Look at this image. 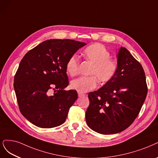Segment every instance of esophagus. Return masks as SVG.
<instances>
[{
  "instance_id": "obj_1",
  "label": "esophagus",
  "mask_w": 158,
  "mask_h": 158,
  "mask_svg": "<svg viewBox=\"0 0 158 158\" xmlns=\"http://www.w3.org/2000/svg\"><path fill=\"white\" fill-rule=\"evenodd\" d=\"M78 97H84V96H85V94H84L80 93V92H78Z\"/></svg>"
}]
</instances>
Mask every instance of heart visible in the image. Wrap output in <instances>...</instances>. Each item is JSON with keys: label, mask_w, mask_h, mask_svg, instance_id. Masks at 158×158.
<instances>
[{"label": "heart", "mask_w": 158, "mask_h": 158, "mask_svg": "<svg viewBox=\"0 0 158 158\" xmlns=\"http://www.w3.org/2000/svg\"><path fill=\"white\" fill-rule=\"evenodd\" d=\"M84 54L85 58L94 64L90 72V74L94 76L80 77L71 81V88L80 93H85L94 89L97 86V79L101 84L108 82L115 75L117 70L116 63L110 59V52L101 44H94L87 47ZM78 56H72L66 64L67 73L74 77L78 73Z\"/></svg>", "instance_id": "b5f03b06"}]
</instances>
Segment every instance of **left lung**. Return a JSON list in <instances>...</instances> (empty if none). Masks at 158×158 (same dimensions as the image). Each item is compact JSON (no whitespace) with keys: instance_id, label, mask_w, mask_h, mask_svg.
Returning <instances> with one entry per match:
<instances>
[{"instance_id":"obj_1","label":"left lung","mask_w":158,"mask_h":158,"mask_svg":"<svg viewBox=\"0 0 158 158\" xmlns=\"http://www.w3.org/2000/svg\"><path fill=\"white\" fill-rule=\"evenodd\" d=\"M117 58V70L113 78L88 94L86 123L90 129L102 135L118 133L129 127L147 95L142 65L124 47L119 49Z\"/></svg>"}]
</instances>
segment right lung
Returning <instances> with one entry per match:
<instances>
[{
	"mask_svg": "<svg viewBox=\"0 0 158 158\" xmlns=\"http://www.w3.org/2000/svg\"><path fill=\"white\" fill-rule=\"evenodd\" d=\"M84 42L69 39L45 40L27 52L14 77V88L22 115L35 126L52 128L61 126L77 99L69 85L66 64ZM52 89L56 93L50 95Z\"/></svg>",
	"mask_w": 158,
	"mask_h": 158,
	"instance_id": "right-lung-1",
	"label": "right lung"
}]
</instances>
